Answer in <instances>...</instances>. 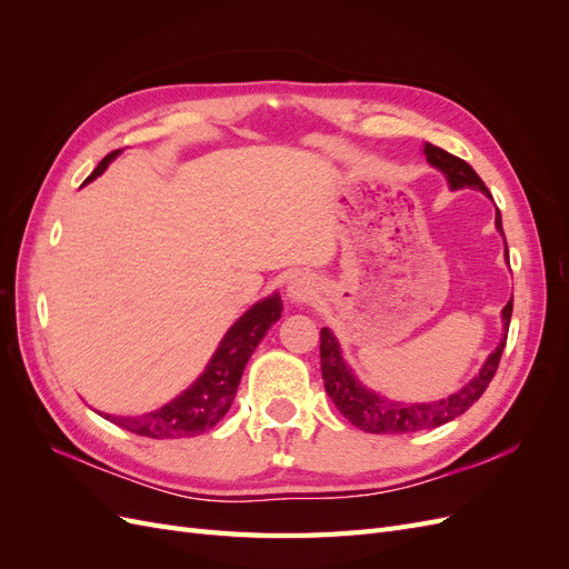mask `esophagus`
<instances>
[{
	"label": "esophagus",
	"mask_w": 569,
	"mask_h": 569,
	"mask_svg": "<svg viewBox=\"0 0 569 569\" xmlns=\"http://www.w3.org/2000/svg\"><path fill=\"white\" fill-rule=\"evenodd\" d=\"M318 295V282L308 272H291L284 282V297L289 303H308Z\"/></svg>",
	"instance_id": "34e87169"
}]
</instances>
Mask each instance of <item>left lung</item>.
Instances as JSON below:
<instances>
[{
	"label": "left lung",
	"instance_id": "left-lung-1",
	"mask_svg": "<svg viewBox=\"0 0 569 569\" xmlns=\"http://www.w3.org/2000/svg\"><path fill=\"white\" fill-rule=\"evenodd\" d=\"M422 153L427 157L429 166L437 168L439 173L446 176V182H449L451 189L470 187V189H479L481 194L491 197L487 184L481 182V178L475 173L470 163H465L462 159L453 157V153L443 151L429 142H425ZM496 230L503 234L501 211L498 209H496ZM506 261H508V244H506ZM510 316H512V301H508L501 311V318H503L501 341H498V347L489 353L485 366H481V370L472 377V380L465 387H460L456 393L446 396V399L429 401V403L391 401V399H385V396L375 393L372 389L360 385L358 377L351 372L347 360H343V356H341L337 337L332 335V330L322 327L320 330V368H322L325 391L330 393L332 403L337 406V410L343 418L370 435H408V432H420V429H432V427L451 422L453 418L462 416V412L468 410L479 399V396L487 391L491 377L498 370V360H501L503 349H506Z\"/></svg>",
	"mask_w": 569,
	"mask_h": 569
}]
</instances>
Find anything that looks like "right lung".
Listing matches in <instances>:
<instances>
[{"label": "right lung", "instance_id": "obj_1", "mask_svg": "<svg viewBox=\"0 0 569 569\" xmlns=\"http://www.w3.org/2000/svg\"><path fill=\"white\" fill-rule=\"evenodd\" d=\"M120 149L111 151L104 157L94 173L88 178L94 180L104 173L107 166L118 157ZM282 316V299L278 291L266 297L263 301L253 303L249 311L239 318L226 337L220 339L213 358L209 366L197 377L194 385H189L173 401L161 406L159 410H151L147 416H109V412H99L101 418L109 422L128 429L132 435L149 437V439H182V437H197L213 429L226 412L230 410L234 393L242 380V372L249 363L251 353L256 351L258 343Z\"/></svg>", "mask_w": 569, "mask_h": 569}]
</instances>
